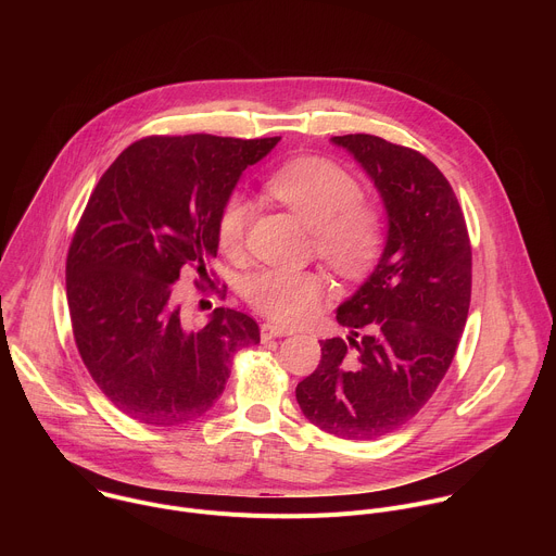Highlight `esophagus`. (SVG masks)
<instances>
[{
	"label": "esophagus",
	"instance_id": "34e87169",
	"mask_svg": "<svg viewBox=\"0 0 556 556\" xmlns=\"http://www.w3.org/2000/svg\"><path fill=\"white\" fill-rule=\"evenodd\" d=\"M294 330L290 328H283V326H277V324H264L262 326V339L268 341V339H277V337H288L292 334Z\"/></svg>",
	"mask_w": 556,
	"mask_h": 556
}]
</instances>
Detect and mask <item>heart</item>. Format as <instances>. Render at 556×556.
<instances>
[{
  "instance_id": "b5f03b06",
  "label": "heart",
  "mask_w": 556,
  "mask_h": 556,
  "mask_svg": "<svg viewBox=\"0 0 556 556\" xmlns=\"http://www.w3.org/2000/svg\"><path fill=\"white\" fill-rule=\"evenodd\" d=\"M266 189L312 226V244L337 275H367L384 249V215L378 204L361 198L358 180L324 157H299L279 167ZM251 222V202L230 193L215 222L217 247L226 255L240 253ZM326 277L307 268H266L244 281L253 309L286 326L303 324L326 299Z\"/></svg>"
}]
</instances>
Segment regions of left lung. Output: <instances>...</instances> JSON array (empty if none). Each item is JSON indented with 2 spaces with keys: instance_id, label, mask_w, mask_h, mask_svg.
Wrapping results in <instances>:
<instances>
[{
  "instance_id": "obj_1",
  "label": "left lung",
  "mask_w": 556,
  "mask_h": 556,
  "mask_svg": "<svg viewBox=\"0 0 556 556\" xmlns=\"http://www.w3.org/2000/svg\"><path fill=\"white\" fill-rule=\"evenodd\" d=\"M387 208L384 253L339 312L345 339L296 384L303 416L343 440H374L409 422L448 371L470 305L472 253L444 174L416 149L371 134L334 136Z\"/></svg>"
}]
</instances>
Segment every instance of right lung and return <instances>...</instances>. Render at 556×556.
<instances>
[{
    "instance_id": "add662e5",
    "label": "right lung",
    "mask_w": 556,
    "mask_h": 556,
    "mask_svg": "<svg viewBox=\"0 0 556 556\" xmlns=\"http://www.w3.org/2000/svg\"><path fill=\"white\" fill-rule=\"evenodd\" d=\"M279 142L211 134L131 142L94 187L65 262L72 334L105 399L151 427L204 416L232 356L260 343L249 314L215 307L206 326L185 316L174 283L206 288L215 222L242 172Z\"/></svg>"
}]
</instances>
